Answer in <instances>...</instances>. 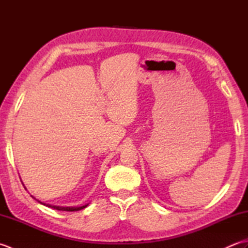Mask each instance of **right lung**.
<instances>
[{
	"label": "right lung",
	"mask_w": 248,
	"mask_h": 248,
	"mask_svg": "<svg viewBox=\"0 0 248 248\" xmlns=\"http://www.w3.org/2000/svg\"><path fill=\"white\" fill-rule=\"evenodd\" d=\"M33 198H35L34 196H31ZM36 199V198H35ZM37 202H40L41 204H44V205H46V207H49V208H52V209H56V210H60V211H70V212H72V211H80V210H82V209H84V208H86L87 205H88V203L87 204H84V205H81V207H61V205H53V204H50V203H46V202H41L40 200H38V199H36Z\"/></svg>",
	"instance_id": "1"
}]
</instances>
